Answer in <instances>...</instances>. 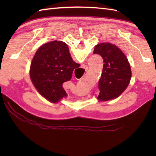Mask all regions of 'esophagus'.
Wrapping results in <instances>:
<instances>
[{
	"label": "esophagus",
	"mask_w": 156,
	"mask_h": 156,
	"mask_svg": "<svg viewBox=\"0 0 156 156\" xmlns=\"http://www.w3.org/2000/svg\"><path fill=\"white\" fill-rule=\"evenodd\" d=\"M82 68H83V69H84V70H85V71H87V70H88V66H86V65L82 66Z\"/></svg>",
	"instance_id": "obj_1"
}]
</instances>
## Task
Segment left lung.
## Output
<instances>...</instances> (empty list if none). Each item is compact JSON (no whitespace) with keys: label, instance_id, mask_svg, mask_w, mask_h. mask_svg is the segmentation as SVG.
Wrapping results in <instances>:
<instances>
[{"label":"left lung","instance_id":"left-lung-1","mask_svg":"<svg viewBox=\"0 0 156 156\" xmlns=\"http://www.w3.org/2000/svg\"><path fill=\"white\" fill-rule=\"evenodd\" d=\"M94 54L103 59V68L98 82L99 101H108L118 97L128 87L131 78L128 59L120 49L110 43L95 46Z\"/></svg>","mask_w":156,"mask_h":156}]
</instances>
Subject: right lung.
Here are the masks:
<instances>
[{"label": "right lung", "mask_w": 156, "mask_h": 156, "mask_svg": "<svg viewBox=\"0 0 156 156\" xmlns=\"http://www.w3.org/2000/svg\"><path fill=\"white\" fill-rule=\"evenodd\" d=\"M80 65L73 61L67 44L62 41L45 44L36 51L31 64L30 77L43 97L52 102L66 97L62 87Z\"/></svg>", "instance_id": "1"}]
</instances>
